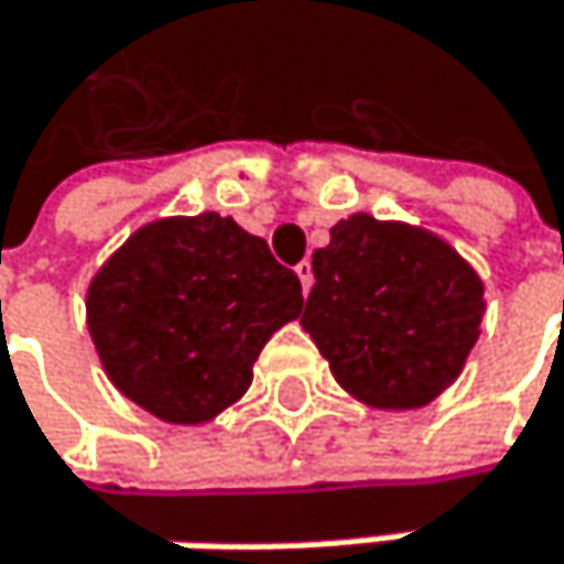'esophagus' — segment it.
<instances>
[{"label":"esophagus","instance_id":"obj_1","mask_svg":"<svg viewBox=\"0 0 564 564\" xmlns=\"http://www.w3.org/2000/svg\"><path fill=\"white\" fill-rule=\"evenodd\" d=\"M295 272H299V282H302V292L308 295V292H312V282H315V272H312V262H308V259H302V262L295 265Z\"/></svg>","mask_w":564,"mask_h":564}]
</instances>
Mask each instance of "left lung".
I'll list each match as a JSON object with an SVG mask.
<instances>
[{
    "instance_id": "left-lung-1",
    "label": "left lung",
    "mask_w": 564,
    "mask_h": 564,
    "mask_svg": "<svg viewBox=\"0 0 564 564\" xmlns=\"http://www.w3.org/2000/svg\"><path fill=\"white\" fill-rule=\"evenodd\" d=\"M302 327L337 383L377 409H419L460 373L484 317L477 272L438 237L340 220L312 256Z\"/></svg>"
}]
</instances>
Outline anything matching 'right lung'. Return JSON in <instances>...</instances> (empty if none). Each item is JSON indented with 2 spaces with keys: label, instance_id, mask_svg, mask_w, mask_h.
Returning <instances> with one entry per match:
<instances>
[{
  "label": "right lung",
  "instance_id": "right-lung-1",
  "mask_svg": "<svg viewBox=\"0 0 564 564\" xmlns=\"http://www.w3.org/2000/svg\"><path fill=\"white\" fill-rule=\"evenodd\" d=\"M305 305L302 282L230 217H169L129 237L87 295L109 380L145 412L197 425L252 383L265 340Z\"/></svg>",
  "mask_w": 564,
  "mask_h": 564
}]
</instances>
